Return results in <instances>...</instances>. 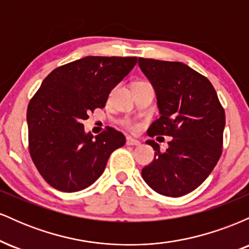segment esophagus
<instances>
[{
    "label": "esophagus",
    "mask_w": 249,
    "mask_h": 249,
    "mask_svg": "<svg viewBox=\"0 0 249 249\" xmlns=\"http://www.w3.org/2000/svg\"><path fill=\"white\" fill-rule=\"evenodd\" d=\"M126 144L130 146H137V145H141V142L137 141V139L132 138V137H127L126 138Z\"/></svg>",
    "instance_id": "obj_1"
}]
</instances>
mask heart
<instances>
[{"label":"heart","instance_id":"b5f03b06","mask_svg":"<svg viewBox=\"0 0 249 249\" xmlns=\"http://www.w3.org/2000/svg\"><path fill=\"white\" fill-rule=\"evenodd\" d=\"M138 83H141V82H138Z\"/></svg>","mask_w":249,"mask_h":249}]
</instances>
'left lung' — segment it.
Returning <instances> with one entry per match:
<instances>
[{
    "label": "left lung",
    "mask_w": 249,
    "mask_h": 249,
    "mask_svg": "<svg viewBox=\"0 0 249 249\" xmlns=\"http://www.w3.org/2000/svg\"><path fill=\"white\" fill-rule=\"evenodd\" d=\"M138 64L156 91L160 113L148 136L172 137L166 151L146 142L156 152L142 177L157 193L185 196L205 181L221 156L224 107L212 83L184 63L139 57Z\"/></svg>",
    "instance_id": "obj_1"
}]
</instances>
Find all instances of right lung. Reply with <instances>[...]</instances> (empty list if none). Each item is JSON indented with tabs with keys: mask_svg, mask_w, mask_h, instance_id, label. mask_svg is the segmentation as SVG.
<instances>
[{
	"mask_svg": "<svg viewBox=\"0 0 249 249\" xmlns=\"http://www.w3.org/2000/svg\"><path fill=\"white\" fill-rule=\"evenodd\" d=\"M137 57L88 56L57 68L44 78L28 105L29 151L45 181L62 192L92 185L124 134L107 127L85 132L83 121L105 107L111 90L133 69Z\"/></svg>",
	"mask_w": 249,
	"mask_h": 249,
	"instance_id": "right-lung-1",
	"label": "right lung"
}]
</instances>
